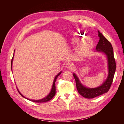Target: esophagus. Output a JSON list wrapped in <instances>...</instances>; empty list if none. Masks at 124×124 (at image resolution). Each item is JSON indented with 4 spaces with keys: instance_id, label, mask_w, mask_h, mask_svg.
<instances>
[{
    "instance_id": "obj_1",
    "label": "esophagus",
    "mask_w": 124,
    "mask_h": 124,
    "mask_svg": "<svg viewBox=\"0 0 124 124\" xmlns=\"http://www.w3.org/2000/svg\"><path fill=\"white\" fill-rule=\"evenodd\" d=\"M65 67H66L67 68H68V69H70V70H72L73 68V65H72V64H71V63H69V62H68L67 63H66Z\"/></svg>"
}]
</instances>
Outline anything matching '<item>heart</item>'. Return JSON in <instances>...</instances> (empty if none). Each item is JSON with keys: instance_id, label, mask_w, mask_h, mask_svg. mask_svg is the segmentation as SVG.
<instances>
[{"instance_id": "1", "label": "heart", "mask_w": 124, "mask_h": 124, "mask_svg": "<svg viewBox=\"0 0 124 124\" xmlns=\"http://www.w3.org/2000/svg\"><path fill=\"white\" fill-rule=\"evenodd\" d=\"M84 38L81 32H77L75 34L74 37L72 39V41L75 44H78V48L77 50V54L80 57L86 56L93 46V41L92 39H86L82 40Z\"/></svg>"}]
</instances>
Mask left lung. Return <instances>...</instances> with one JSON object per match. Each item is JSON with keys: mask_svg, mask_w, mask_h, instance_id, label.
Segmentation results:
<instances>
[{"mask_svg": "<svg viewBox=\"0 0 124 124\" xmlns=\"http://www.w3.org/2000/svg\"><path fill=\"white\" fill-rule=\"evenodd\" d=\"M98 34L100 40L96 45V49L97 51L105 53L108 58V75L107 80L101 86L98 87L89 88L83 86L77 76L75 74H73L76 81L78 92L80 95L86 99H93L108 92L112 84L116 69V61L112 44L99 31H98Z\"/></svg>", "mask_w": 124, "mask_h": 124, "instance_id": "1", "label": "left lung"}]
</instances>
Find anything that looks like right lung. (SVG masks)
I'll use <instances>...</instances> for the list:
<instances>
[{"instance_id": "add662e5", "label": "right lung", "mask_w": 124, "mask_h": 124, "mask_svg": "<svg viewBox=\"0 0 124 124\" xmlns=\"http://www.w3.org/2000/svg\"><path fill=\"white\" fill-rule=\"evenodd\" d=\"M13 58H14V56H13V57L11 59V67H12V60H13ZM61 73V72H60L59 73H58V75H57L56 76V77H55V79L54 80V82H53V86H52V88L51 89V91L50 93L48 95H47L46 97H45V98L42 99V100H30V99H27V100H30V101H32L33 102H47V101H50L53 97L55 96V93H56V86H55V82H56V79L58 77V76ZM18 92L22 96H23L24 98H25V97H24L20 93H19V92L18 91V90L17 89Z\"/></svg>"}]
</instances>
